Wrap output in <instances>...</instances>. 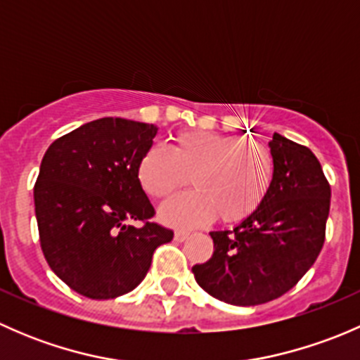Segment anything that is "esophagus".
<instances>
[{"label":"esophagus","mask_w":360,"mask_h":360,"mask_svg":"<svg viewBox=\"0 0 360 360\" xmlns=\"http://www.w3.org/2000/svg\"><path fill=\"white\" fill-rule=\"evenodd\" d=\"M190 237V231H184V230H177L176 233H174V238H176L177 242H184L186 238Z\"/></svg>","instance_id":"34e87169"}]
</instances>
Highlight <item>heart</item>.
<instances>
[{
	"label": "heart",
	"mask_w": 360,
	"mask_h": 360,
	"mask_svg": "<svg viewBox=\"0 0 360 360\" xmlns=\"http://www.w3.org/2000/svg\"><path fill=\"white\" fill-rule=\"evenodd\" d=\"M271 151L240 136L186 130L174 136L172 146L153 144L137 163V179L148 197H170L193 183L195 190L170 198L160 210L167 224L191 228L219 216L238 223L252 216L274 183Z\"/></svg>",
	"instance_id": "heart-1"
}]
</instances>
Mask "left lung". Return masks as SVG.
<instances>
[{"label":"left lung","instance_id":"obj_1","mask_svg":"<svg viewBox=\"0 0 360 360\" xmlns=\"http://www.w3.org/2000/svg\"><path fill=\"white\" fill-rule=\"evenodd\" d=\"M274 183L259 209L233 230L210 231L214 254L191 268L205 292L254 307L277 300L300 282L326 240L331 186L307 146L281 134L270 141Z\"/></svg>","mask_w":360,"mask_h":360}]
</instances>
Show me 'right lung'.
I'll return each instance as SVG.
<instances>
[{
  "label": "right lung",
  "mask_w": 360,
  "mask_h": 360,
  "mask_svg": "<svg viewBox=\"0 0 360 360\" xmlns=\"http://www.w3.org/2000/svg\"><path fill=\"white\" fill-rule=\"evenodd\" d=\"M157 130L134 120H94L53 141L41 160L39 244L53 274L82 296L130 292L146 277L155 249L172 240V230L151 223L155 209L137 179Z\"/></svg>",
  "instance_id": "obj_1"
}]
</instances>
